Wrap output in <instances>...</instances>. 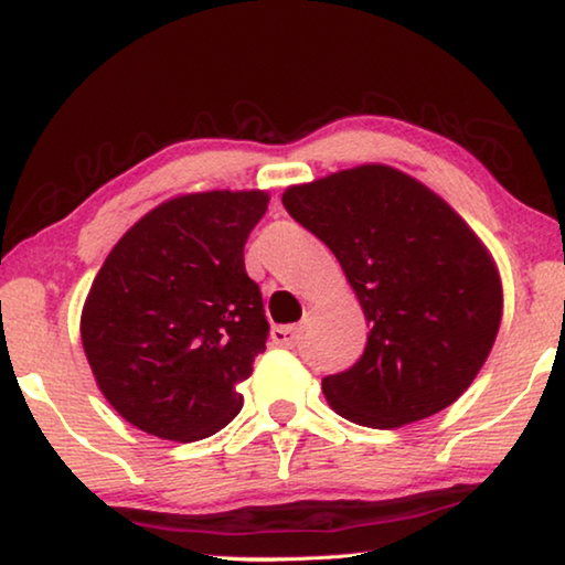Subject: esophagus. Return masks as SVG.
<instances>
[{
  "mask_svg": "<svg viewBox=\"0 0 565 565\" xmlns=\"http://www.w3.org/2000/svg\"><path fill=\"white\" fill-rule=\"evenodd\" d=\"M301 337V329L299 327H274L271 329V341L276 347H284V349H291L299 343Z\"/></svg>",
  "mask_w": 565,
  "mask_h": 565,
  "instance_id": "34e87169",
  "label": "esophagus"
}]
</instances>
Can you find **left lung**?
<instances>
[{
    "instance_id": "8db88e82",
    "label": "left lung",
    "mask_w": 565,
    "mask_h": 565,
    "mask_svg": "<svg viewBox=\"0 0 565 565\" xmlns=\"http://www.w3.org/2000/svg\"><path fill=\"white\" fill-rule=\"evenodd\" d=\"M281 202L331 248L371 327L363 356L321 381L329 406L371 428L451 406L489 359L503 317L499 266L473 228L386 164L294 184Z\"/></svg>"
}]
</instances>
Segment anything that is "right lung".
Wrapping results in <instances>:
<instances>
[{
	"instance_id": "obj_1",
	"label": "right lung",
	"mask_w": 565,
	"mask_h": 565,
	"mask_svg": "<svg viewBox=\"0 0 565 565\" xmlns=\"http://www.w3.org/2000/svg\"><path fill=\"white\" fill-rule=\"evenodd\" d=\"M269 194L196 191L151 209L104 259L82 309L97 386L131 426L167 441L224 428L266 349L269 321L244 244Z\"/></svg>"
}]
</instances>
